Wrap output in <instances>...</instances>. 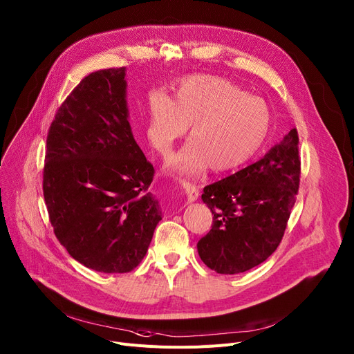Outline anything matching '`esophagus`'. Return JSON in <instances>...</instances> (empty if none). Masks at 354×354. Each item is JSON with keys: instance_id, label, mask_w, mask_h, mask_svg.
<instances>
[{"instance_id": "esophagus-1", "label": "esophagus", "mask_w": 354, "mask_h": 354, "mask_svg": "<svg viewBox=\"0 0 354 354\" xmlns=\"http://www.w3.org/2000/svg\"><path fill=\"white\" fill-rule=\"evenodd\" d=\"M183 190L186 194L187 202H195L199 198V187L190 182H183Z\"/></svg>"}]
</instances>
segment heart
Returning <instances> with one entry per match:
<instances>
[{
	"label": "heart",
	"instance_id": "heart-1",
	"mask_svg": "<svg viewBox=\"0 0 354 354\" xmlns=\"http://www.w3.org/2000/svg\"><path fill=\"white\" fill-rule=\"evenodd\" d=\"M190 125V141L169 159V169L194 176L209 165L216 172L236 169L267 140V104L220 77L189 76L179 82L174 100L155 93L149 99L147 140L168 155Z\"/></svg>",
	"mask_w": 354,
	"mask_h": 354
}]
</instances>
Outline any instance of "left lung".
<instances>
[{
    "instance_id": "1",
    "label": "left lung",
    "mask_w": 354,
    "mask_h": 354,
    "mask_svg": "<svg viewBox=\"0 0 354 354\" xmlns=\"http://www.w3.org/2000/svg\"><path fill=\"white\" fill-rule=\"evenodd\" d=\"M298 144L294 128L255 164L205 186L202 199L213 223L198 251L210 270L240 274L277 250L299 189Z\"/></svg>"
}]
</instances>
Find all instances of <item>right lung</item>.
<instances>
[{"label":"right lung","mask_w":354,"mask_h":354,"mask_svg":"<svg viewBox=\"0 0 354 354\" xmlns=\"http://www.w3.org/2000/svg\"><path fill=\"white\" fill-rule=\"evenodd\" d=\"M125 68L86 76L49 127L44 198L59 243L76 261L106 274L133 271L160 217L148 187L155 169L136 142Z\"/></svg>","instance_id":"obj_1"}]
</instances>
